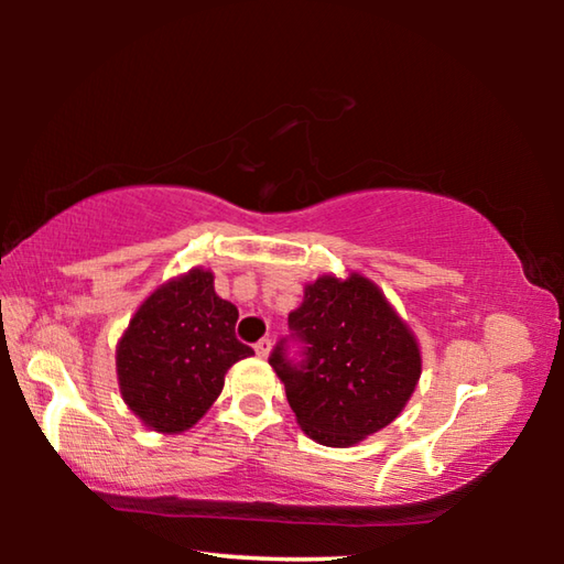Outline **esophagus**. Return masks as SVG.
<instances>
[{"mask_svg":"<svg viewBox=\"0 0 564 564\" xmlns=\"http://www.w3.org/2000/svg\"><path fill=\"white\" fill-rule=\"evenodd\" d=\"M256 352H259L261 358H269V352H271V340L269 338H261L259 343H256Z\"/></svg>","mask_w":564,"mask_h":564,"instance_id":"34e87169","label":"esophagus"}]
</instances>
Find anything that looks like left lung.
Returning <instances> with one entry per match:
<instances>
[{
    "mask_svg": "<svg viewBox=\"0 0 564 564\" xmlns=\"http://www.w3.org/2000/svg\"><path fill=\"white\" fill-rule=\"evenodd\" d=\"M291 336L269 362L295 420L313 441L348 447L400 415L420 378V350L376 283L350 273L305 285ZM300 350L290 352V343Z\"/></svg>",
    "mask_w": 564,
    "mask_h": 564,
    "instance_id": "obj_1",
    "label": "left lung"
}]
</instances>
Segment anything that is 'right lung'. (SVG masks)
Returning <instances> with one entry per match:
<instances>
[{
    "label": "right lung",
    "instance_id": "obj_1",
    "mask_svg": "<svg viewBox=\"0 0 564 564\" xmlns=\"http://www.w3.org/2000/svg\"><path fill=\"white\" fill-rule=\"evenodd\" d=\"M238 311L202 269L169 281L141 303L117 348L123 403L159 433H181L224 388L226 370L253 350L236 338Z\"/></svg>",
    "mask_w": 564,
    "mask_h": 564
}]
</instances>
